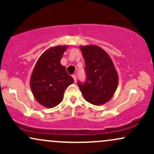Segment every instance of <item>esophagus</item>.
<instances>
[{
  "instance_id": "1",
  "label": "esophagus",
  "mask_w": 154,
  "mask_h": 154,
  "mask_svg": "<svg viewBox=\"0 0 154 154\" xmlns=\"http://www.w3.org/2000/svg\"><path fill=\"white\" fill-rule=\"evenodd\" d=\"M72 77H73V79H74V80H75V82H76V81H77V75H72Z\"/></svg>"
}]
</instances>
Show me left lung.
<instances>
[{"label":"left lung","mask_w":154,"mask_h":154,"mask_svg":"<svg viewBox=\"0 0 154 154\" xmlns=\"http://www.w3.org/2000/svg\"><path fill=\"white\" fill-rule=\"evenodd\" d=\"M85 62L87 75L84 84L78 85L84 98L95 106L103 105L111 100L119 82L112 60L103 48L95 45L79 47Z\"/></svg>","instance_id":"obj_1"}]
</instances>
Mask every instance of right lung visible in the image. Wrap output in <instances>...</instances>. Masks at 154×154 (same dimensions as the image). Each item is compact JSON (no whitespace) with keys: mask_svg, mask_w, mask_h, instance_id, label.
<instances>
[{"mask_svg":"<svg viewBox=\"0 0 154 154\" xmlns=\"http://www.w3.org/2000/svg\"><path fill=\"white\" fill-rule=\"evenodd\" d=\"M68 45L48 48L39 57L30 77V88L35 98L46 108L56 106L63 100L65 90L75 81L68 75L61 59Z\"/></svg>","mask_w":154,"mask_h":154,"instance_id":"1","label":"right lung"}]
</instances>
